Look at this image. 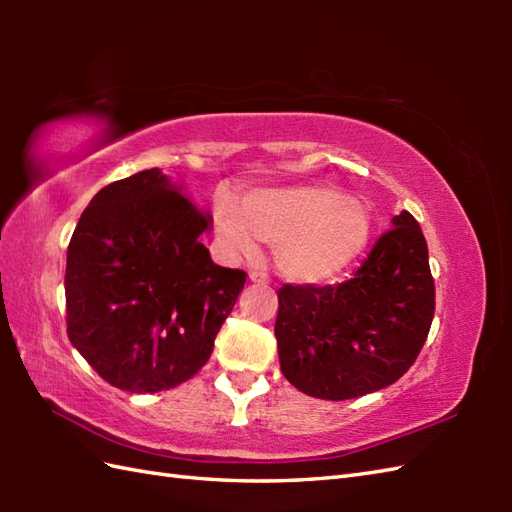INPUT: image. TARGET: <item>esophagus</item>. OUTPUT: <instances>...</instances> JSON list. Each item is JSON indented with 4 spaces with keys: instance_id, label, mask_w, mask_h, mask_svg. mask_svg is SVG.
Masks as SVG:
<instances>
[{
    "instance_id": "obj_1",
    "label": "esophagus",
    "mask_w": 512,
    "mask_h": 512,
    "mask_svg": "<svg viewBox=\"0 0 512 512\" xmlns=\"http://www.w3.org/2000/svg\"><path fill=\"white\" fill-rule=\"evenodd\" d=\"M248 279L253 281V284H268V275L266 273H259V270H250Z\"/></svg>"
}]
</instances>
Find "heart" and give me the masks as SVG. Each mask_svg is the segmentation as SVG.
Here are the masks:
<instances>
[{"instance_id":"obj_1","label":"heart","mask_w":512,"mask_h":512,"mask_svg":"<svg viewBox=\"0 0 512 512\" xmlns=\"http://www.w3.org/2000/svg\"><path fill=\"white\" fill-rule=\"evenodd\" d=\"M215 231L237 255H253L257 239L275 246L281 277L323 284L363 253L372 235L367 206L325 184H286L248 191L242 202L217 195Z\"/></svg>"}]
</instances>
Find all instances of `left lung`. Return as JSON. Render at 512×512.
Wrapping results in <instances>:
<instances>
[{
    "mask_svg": "<svg viewBox=\"0 0 512 512\" xmlns=\"http://www.w3.org/2000/svg\"><path fill=\"white\" fill-rule=\"evenodd\" d=\"M277 297L281 374L303 394L350 400L396 383L418 358L436 312L422 228L402 211L352 279L286 284Z\"/></svg>",
    "mask_w": 512,
    "mask_h": 512,
    "instance_id": "obj_1",
    "label": "left lung"
}]
</instances>
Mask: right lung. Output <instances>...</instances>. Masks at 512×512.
Segmentation results:
<instances>
[{
  "instance_id": "right-lung-1",
  "label": "right lung",
  "mask_w": 512,
  "mask_h": 512,
  "mask_svg": "<svg viewBox=\"0 0 512 512\" xmlns=\"http://www.w3.org/2000/svg\"><path fill=\"white\" fill-rule=\"evenodd\" d=\"M213 228L160 169L107 184L83 211L68 246V336L107 383L156 394L204 367L246 284L213 264Z\"/></svg>"
}]
</instances>
